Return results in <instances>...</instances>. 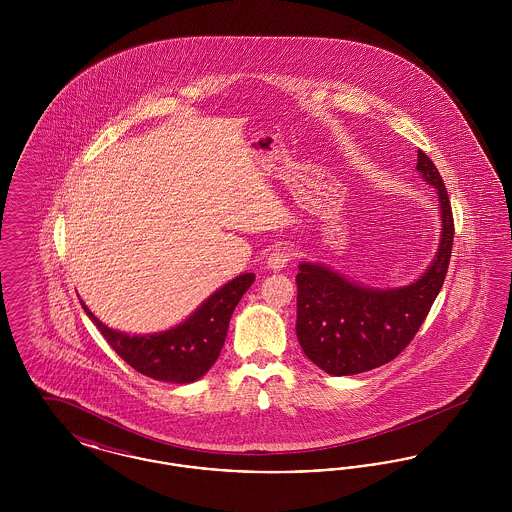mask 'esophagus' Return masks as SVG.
<instances>
[{
    "instance_id": "esophagus-1",
    "label": "esophagus",
    "mask_w": 512,
    "mask_h": 512,
    "mask_svg": "<svg viewBox=\"0 0 512 512\" xmlns=\"http://www.w3.org/2000/svg\"><path fill=\"white\" fill-rule=\"evenodd\" d=\"M292 257V249H288V247H278V249L270 251V255H268V268H272V270H282V268H286L292 263Z\"/></svg>"
}]
</instances>
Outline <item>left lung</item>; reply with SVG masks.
Instances as JSON below:
<instances>
[{
  "mask_svg": "<svg viewBox=\"0 0 512 512\" xmlns=\"http://www.w3.org/2000/svg\"><path fill=\"white\" fill-rule=\"evenodd\" d=\"M416 169L438 190L443 222L438 255L422 278L397 290H370L330 268L299 265L297 340L305 355L332 376L393 361L416 336L443 286L455 236L451 201L434 161L422 149Z\"/></svg>",
  "mask_w": 512,
  "mask_h": 512,
  "instance_id": "left-lung-1",
  "label": "left lung"
}]
</instances>
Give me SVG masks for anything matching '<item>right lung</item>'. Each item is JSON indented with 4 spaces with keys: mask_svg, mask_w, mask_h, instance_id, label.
I'll return each mask as SVG.
<instances>
[{
    "mask_svg": "<svg viewBox=\"0 0 512 512\" xmlns=\"http://www.w3.org/2000/svg\"><path fill=\"white\" fill-rule=\"evenodd\" d=\"M253 280L255 274L251 272L234 278L213 293L188 320L151 336H130L111 330L99 322L82 301L80 303L124 363L153 380L190 384L219 359L230 317Z\"/></svg>",
    "mask_w": 512,
    "mask_h": 512,
    "instance_id": "obj_1",
    "label": "right lung"
}]
</instances>
